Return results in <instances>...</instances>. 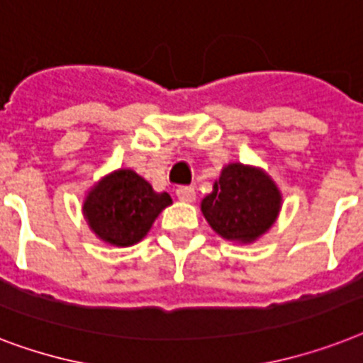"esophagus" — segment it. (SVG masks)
<instances>
[{"label": "esophagus", "instance_id": "34e87169", "mask_svg": "<svg viewBox=\"0 0 363 363\" xmlns=\"http://www.w3.org/2000/svg\"><path fill=\"white\" fill-rule=\"evenodd\" d=\"M176 196H178L182 202H195L196 193L193 187H178V189H176Z\"/></svg>", "mask_w": 363, "mask_h": 363}]
</instances>
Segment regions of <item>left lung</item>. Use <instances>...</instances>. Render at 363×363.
I'll list each match as a JSON object with an SVG mask.
<instances>
[{
  "mask_svg": "<svg viewBox=\"0 0 363 363\" xmlns=\"http://www.w3.org/2000/svg\"><path fill=\"white\" fill-rule=\"evenodd\" d=\"M283 195L260 167L228 163L200 202V211L216 234L234 243H253L272 228Z\"/></svg>",
  "mask_w": 363,
  "mask_h": 363,
  "instance_id": "8db88e82",
  "label": "left lung"
}]
</instances>
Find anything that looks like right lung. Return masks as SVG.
I'll list each match as a JSON object with an SVG mask.
<instances>
[{
    "label": "right lung",
    "mask_w": 363,
    "mask_h": 363,
    "mask_svg": "<svg viewBox=\"0 0 363 363\" xmlns=\"http://www.w3.org/2000/svg\"><path fill=\"white\" fill-rule=\"evenodd\" d=\"M172 204L131 168H118L94 184L82 213L89 230L114 247H131L146 238L159 213Z\"/></svg>",
    "instance_id": "obj_1"
}]
</instances>
